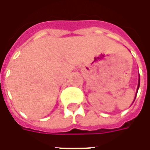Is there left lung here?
<instances>
[{
	"label": "left lung",
	"instance_id": "left-lung-1",
	"mask_svg": "<svg viewBox=\"0 0 150 150\" xmlns=\"http://www.w3.org/2000/svg\"><path fill=\"white\" fill-rule=\"evenodd\" d=\"M139 76H140V75H139ZM139 87H140V77H139V81H138V87H137V91H138V88H139ZM136 96H137V95H136Z\"/></svg>",
	"mask_w": 150,
	"mask_h": 150
}]
</instances>
